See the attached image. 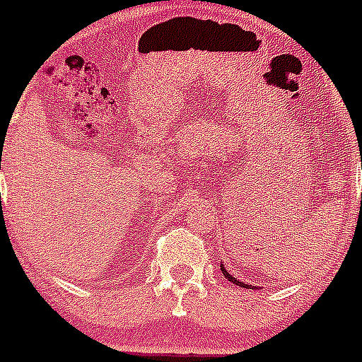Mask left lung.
Segmentation results:
<instances>
[{
	"label": "left lung",
	"mask_w": 362,
	"mask_h": 362,
	"mask_svg": "<svg viewBox=\"0 0 362 362\" xmlns=\"http://www.w3.org/2000/svg\"><path fill=\"white\" fill-rule=\"evenodd\" d=\"M221 273H223V275H225V276H227V279L230 280L232 284H235V286H241V288H252V286H248V284L241 282V280H238V279H235V276H232L230 273H228V269L225 268V266H223V264H221Z\"/></svg>",
	"instance_id": "8db88e82"
}]
</instances>
